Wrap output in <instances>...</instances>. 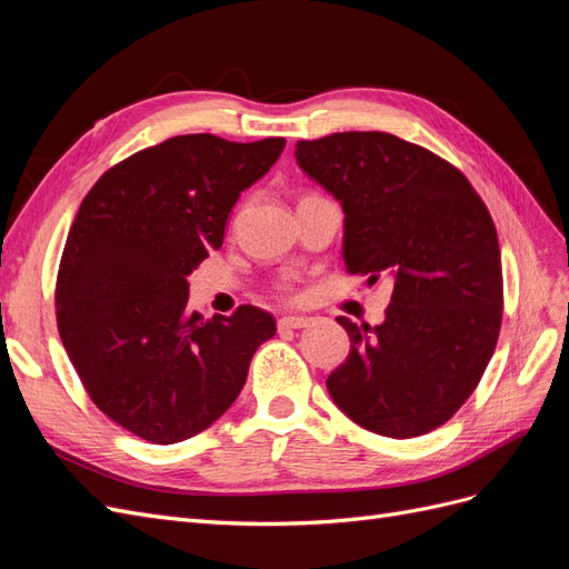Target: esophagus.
<instances>
[{"label": "esophagus", "mask_w": 569, "mask_h": 569, "mask_svg": "<svg viewBox=\"0 0 569 569\" xmlns=\"http://www.w3.org/2000/svg\"><path fill=\"white\" fill-rule=\"evenodd\" d=\"M311 325V318L303 316H289V318H280L278 320V330H303V327Z\"/></svg>", "instance_id": "1"}]
</instances>
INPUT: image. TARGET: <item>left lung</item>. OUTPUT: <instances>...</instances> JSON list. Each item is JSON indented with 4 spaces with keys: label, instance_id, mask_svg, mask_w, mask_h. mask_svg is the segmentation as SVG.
Returning <instances> with one entry per match:
<instances>
[{
    "label": "left lung",
    "instance_id": "8db88e82",
    "mask_svg": "<svg viewBox=\"0 0 569 569\" xmlns=\"http://www.w3.org/2000/svg\"><path fill=\"white\" fill-rule=\"evenodd\" d=\"M295 153L341 203L347 272L393 280L382 325L337 318L351 351L327 391L375 435L432 432L468 401L501 330V249L487 206L456 166L389 132H335Z\"/></svg>",
    "mask_w": 569,
    "mask_h": 569
}]
</instances>
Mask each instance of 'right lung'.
I'll return each mask as SVG.
<instances>
[{
    "label": "right lung",
    "instance_id": "add662e5",
    "mask_svg": "<svg viewBox=\"0 0 569 569\" xmlns=\"http://www.w3.org/2000/svg\"><path fill=\"white\" fill-rule=\"evenodd\" d=\"M282 149V137H170L109 168L82 199L59 266L57 325L90 399L134 437L178 443L211 427L274 335L256 306L213 320L189 313L187 274L222 247L239 194Z\"/></svg>",
    "mask_w": 569,
    "mask_h": 569
}]
</instances>
